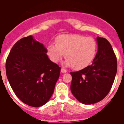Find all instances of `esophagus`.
I'll use <instances>...</instances> for the list:
<instances>
[{
	"instance_id": "34e87169",
	"label": "esophagus",
	"mask_w": 124,
	"mask_h": 124,
	"mask_svg": "<svg viewBox=\"0 0 124 124\" xmlns=\"http://www.w3.org/2000/svg\"><path fill=\"white\" fill-rule=\"evenodd\" d=\"M61 72L63 73H66V72H67V70L64 69V68H62V69H61Z\"/></svg>"
}]
</instances>
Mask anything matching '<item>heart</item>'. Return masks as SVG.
Returning <instances> with one entry per match:
<instances>
[{
  "label": "heart",
  "instance_id": "1",
  "mask_svg": "<svg viewBox=\"0 0 124 124\" xmlns=\"http://www.w3.org/2000/svg\"><path fill=\"white\" fill-rule=\"evenodd\" d=\"M56 44L47 47V53L53 62H57L65 54V64L79 70L92 62L96 53V43L93 38L81 35H63L56 40Z\"/></svg>",
  "mask_w": 124,
  "mask_h": 124
}]
</instances>
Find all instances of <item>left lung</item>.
Here are the masks:
<instances>
[{"label":"left lung","instance_id":"left-lung-1","mask_svg":"<svg viewBox=\"0 0 124 124\" xmlns=\"http://www.w3.org/2000/svg\"><path fill=\"white\" fill-rule=\"evenodd\" d=\"M98 51L93 64L78 71L71 72V91L84 104L103 100L111 90L117 71V60L110 43L96 38Z\"/></svg>","mask_w":124,"mask_h":124}]
</instances>
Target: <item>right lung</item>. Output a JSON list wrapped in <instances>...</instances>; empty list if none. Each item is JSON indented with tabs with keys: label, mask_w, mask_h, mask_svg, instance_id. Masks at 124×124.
I'll return each mask as SVG.
<instances>
[{
	"label": "right lung",
	"mask_w": 124,
	"mask_h": 124,
	"mask_svg": "<svg viewBox=\"0 0 124 124\" xmlns=\"http://www.w3.org/2000/svg\"><path fill=\"white\" fill-rule=\"evenodd\" d=\"M47 50L31 35L16 42L6 62L9 83L24 104L40 107L54 92L61 68L49 59Z\"/></svg>",
	"instance_id": "right-lung-1"
}]
</instances>
